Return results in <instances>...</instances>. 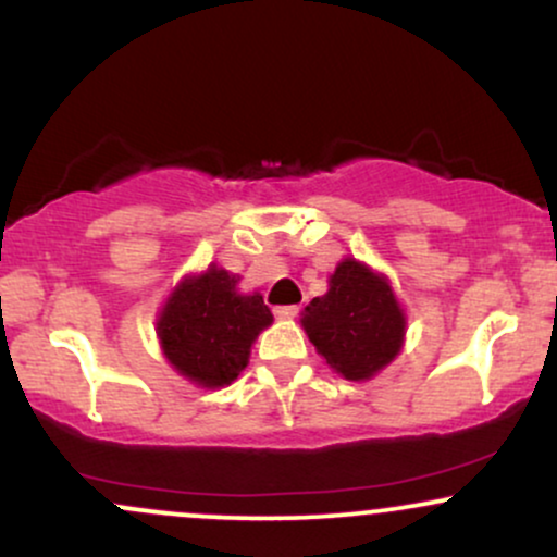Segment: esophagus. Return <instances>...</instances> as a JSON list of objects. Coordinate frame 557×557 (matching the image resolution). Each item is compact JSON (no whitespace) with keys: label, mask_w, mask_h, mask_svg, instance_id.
<instances>
[{"label":"esophagus","mask_w":557,"mask_h":557,"mask_svg":"<svg viewBox=\"0 0 557 557\" xmlns=\"http://www.w3.org/2000/svg\"><path fill=\"white\" fill-rule=\"evenodd\" d=\"M298 314V306H277V309H274V317L277 319H293Z\"/></svg>","instance_id":"esophagus-1"}]
</instances>
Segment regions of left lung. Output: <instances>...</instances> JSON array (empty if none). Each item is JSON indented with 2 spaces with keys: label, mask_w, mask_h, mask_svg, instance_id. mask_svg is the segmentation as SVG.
<instances>
[{
  "label": "left lung",
  "mask_w": 557,
  "mask_h": 557,
  "mask_svg": "<svg viewBox=\"0 0 557 557\" xmlns=\"http://www.w3.org/2000/svg\"><path fill=\"white\" fill-rule=\"evenodd\" d=\"M300 327L337 374L367 382L400 354L406 311L387 274L348 257L330 274L327 293L306 306Z\"/></svg>",
  "instance_id": "1"
}]
</instances>
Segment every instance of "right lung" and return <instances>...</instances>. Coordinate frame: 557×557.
<instances>
[{"label": "right lung", "mask_w": 557, "mask_h": 557, "mask_svg": "<svg viewBox=\"0 0 557 557\" xmlns=\"http://www.w3.org/2000/svg\"><path fill=\"white\" fill-rule=\"evenodd\" d=\"M238 274L209 264L172 287L157 317L164 359L198 387L216 389L238 380L251 345L272 324L270 306L238 290Z\"/></svg>", "instance_id": "obj_1"}]
</instances>
